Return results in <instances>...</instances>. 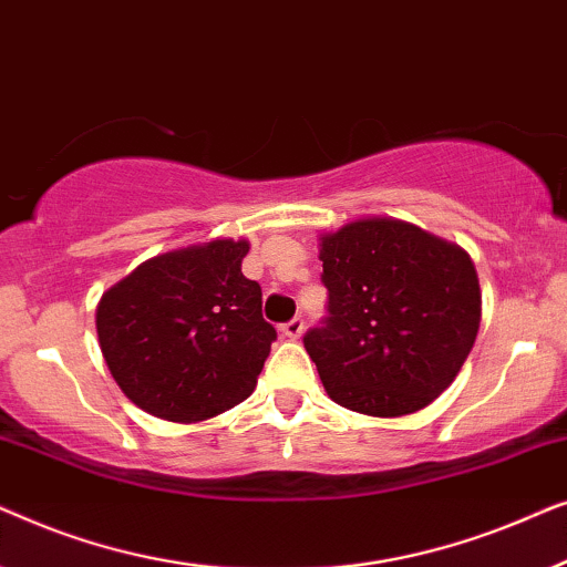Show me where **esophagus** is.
I'll use <instances>...</instances> for the list:
<instances>
[{
  "label": "esophagus",
  "instance_id": "obj_1",
  "mask_svg": "<svg viewBox=\"0 0 567 567\" xmlns=\"http://www.w3.org/2000/svg\"><path fill=\"white\" fill-rule=\"evenodd\" d=\"M301 332H305V320H301V317H293V320L281 324V336H284V338L297 340V338L301 336Z\"/></svg>",
  "mask_w": 567,
  "mask_h": 567
}]
</instances>
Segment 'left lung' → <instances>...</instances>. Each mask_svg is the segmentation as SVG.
Masks as SVG:
<instances>
[{
	"label": "left lung",
	"mask_w": 567,
	"mask_h": 567,
	"mask_svg": "<svg viewBox=\"0 0 567 567\" xmlns=\"http://www.w3.org/2000/svg\"><path fill=\"white\" fill-rule=\"evenodd\" d=\"M328 315L305 332L324 390L355 413L398 417L439 398L480 328L470 255L398 219L322 237Z\"/></svg>",
	"instance_id": "1"
}]
</instances>
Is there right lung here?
Here are the masks:
<instances>
[{
    "label": "right lung",
    "instance_id": "right-lung-1",
    "mask_svg": "<svg viewBox=\"0 0 567 567\" xmlns=\"http://www.w3.org/2000/svg\"><path fill=\"white\" fill-rule=\"evenodd\" d=\"M247 243L214 239L146 260L103 293L97 338L126 398L190 423L247 400L276 340L258 281L243 276Z\"/></svg>",
    "mask_w": 567,
    "mask_h": 567
}]
</instances>
